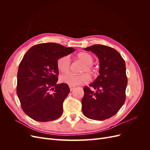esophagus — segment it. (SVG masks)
Masks as SVG:
<instances>
[{
	"mask_svg": "<svg viewBox=\"0 0 150 150\" xmlns=\"http://www.w3.org/2000/svg\"><path fill=\"white\" fill-rule=\"evenodd\" d=\"M75 88H76V86H69V88H70V90L71 91H72V90H74V89H75Z\"/></svg>",
	"mask_w": 150,
	"mask_h": 150,
	"instance_id": "34e87169",
	"label": "esophagus"
}]
</instances>
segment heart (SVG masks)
<instances>
[{
	"instance_id": "b5f03b06",
	"label": "heart",
	"mask_w": 150,
	"mask_h": 150,
	"mask_svg": "<svg viewBox=\"0 0 150 150\" xmlns=\"http://www.w3.org/2000/svg\"><path fill=\"white\" fill-rule=\"evenodd\" d=\"M77 57L85 64L83 71L88 72L90 74H94L95 69L92 64L94 58L91 54L88 52H82L77 55ZM57 66L59 71L62 72V73H67L70 69V57L68 56H64L60 57L57 60ZM60 80L63 83L74 86L79 84H87L89 81V77L87 74H74L72 73H69L61 76Z\"/></svg>"
}]
</instances>
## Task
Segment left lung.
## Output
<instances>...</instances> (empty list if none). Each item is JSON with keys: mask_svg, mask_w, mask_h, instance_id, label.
<instances>
[{"mask_svg": "<svg viewBox=\"0 0 150 150\" xmlns=\"http://www.w3.org/2000/svg\"><path fill=\"white\" fill-rule=\"evenodd\" d=\"M91 51L99 61V75L89 86L84 88L82 111L89 119L103 121L115 115L123 105L128 83L125 62L116 50L95 44L84 49Z\"/></svg>", "mask_w": 150, "mask_h": 150, "instance_id": "left-lung-1", "label": "left lung"}]
</instances>
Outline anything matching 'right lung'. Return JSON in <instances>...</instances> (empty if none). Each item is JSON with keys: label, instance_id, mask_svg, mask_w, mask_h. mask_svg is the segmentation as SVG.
<instances>
[{"label": "right lung", "instance_id": "obj_1", "mask_svg": "<svg viewBox=\"0 0 150 150\" xmlns=\"http://www.w3.org/2000/svg\"><path fill=\"white\" fill-rule=\"evenodd\" d=\"M74 51L49 42L35 45L25 53L18 69L17 94L22 110L30 118L46 122L62 115V104L70 89L66 83L56 84L57 62Z\"/></svg>", "mask_w": 150, "mask_h": 150}]
</instances>
